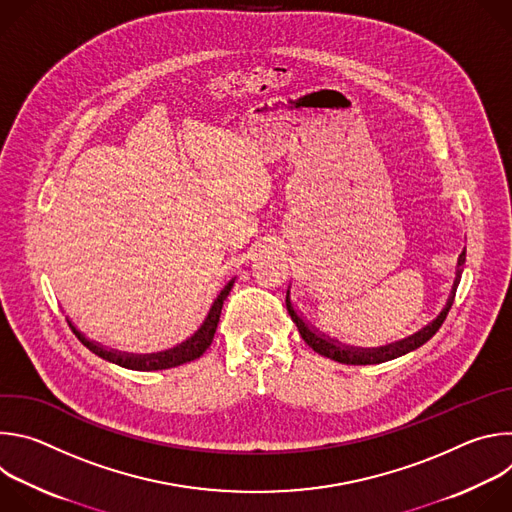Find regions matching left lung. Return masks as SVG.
<instances>
[{"label": "left lung", "instance_id": "1", "mask_svg": "<svg viewBox=\"0 0 512 512\" xmlns=\"http://www.w3.org/2000/svg\"><path fill=\"white\" fill-rule=\"evenodd\" d=\"M464 263H466V249L460 253L458 257V265H456V277H454V285H452V291L448 296V302L444 306V310L440 312V316H437L433 322H429L425 328H421L419 332L399 340V342H393V344H387V346H379V348H360V346H346L326 334H320L314 326H310L300 314L298 310L294 308V304H291L289 300V289H287V296H285V306H287V312L291 316V320L296 322L298 330H300V336L304 338V342L316 350L318 354L330 358V360H336V362H342V364H379V362H385V360H393L397 356H403L415 348H419L421 344H425L437 330H440V326L444 324L452 304H454V296H456V289H458V283L462 279V271H464Z\"/></svg>", "mask_w": 512, "mask_h": 512}]
</instances>
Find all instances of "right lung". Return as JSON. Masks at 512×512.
Segmentation results:
<instances>
[{
  "label": "right lung",
  "mask_w": 512,
  "mask_h": 512,
  "mask_svg": "<svg viewBox=\"0 0 512 512\" xmlns=\"http://www.w3.org/2000/svg\"><path fill=\"white\" fill-rule=\"evenodd\" d=\"M233 283L235 279H231L223 289L221 294L216 296V300L212 302L210 310H208V316L204 318V322L200 324V328L188 338L184 340L182 344L170 348V350H164V352H156V354H129V352H119V350H113V348H105L101 346L99 342H93L89 340L85 334H81L77 330V326H72V322L68 320V326L70 330L75 332V336L91 350L95 352L97 356H101L103 360H109V362H115L119 364V367L123 369H131V371H162V369H172V367H180V364L184 362H190V360H196L200 358L206 348L210 346L212 338H214V332H216V326H218V318H221V310H223V304L229 296V291L233 289Z\"/></svg>",
  "instance_id": "obj_1"
}]
</instances>
